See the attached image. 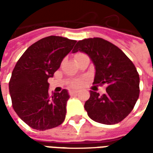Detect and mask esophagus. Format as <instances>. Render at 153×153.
Wrapping results in <instances>:
<instances>
[{"instance_id": "34e87169", "label": "esophagus", "mask_w": 153, "mask_h": 153, "mask_svg": "<svg viewBox=\"0 0 153 153\" xmlns=\"http://www.w3.org/2000/svg\"><path fill=\"white\" fill-rule=\"evenodd\" d=\"M77 93H78V92H77L76 90H70V96H76Z\"/></svg>"}]
</instances>
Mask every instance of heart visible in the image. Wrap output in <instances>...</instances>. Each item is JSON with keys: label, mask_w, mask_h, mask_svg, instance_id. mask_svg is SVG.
<instances>
[{"label": "heart", "mask_w": 153, "mask_h": 153, "mask_svg": "<svg viewBox=\"0 0 153 153\" xmlns=\"http://www.w3.org/2000/svg\"><path fill=\"white\" fill-rule=\"evenodd\" d=\"M79 55H82V54H78V55H76L75 56H79ZM81 84H82V82H81V81H74V82H73V83H72V86L79 87Z\"/></svg>", "instance_id": "b5f03b06"}]
</instances>
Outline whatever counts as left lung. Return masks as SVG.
<instances>
[{"instance_id": "left-lung-1", "label": "left lung", "mask_w": 153, "mask_h": 153, "mask_svg": "<svg viewBox=\"0 0 153 153\" xmlns=\"http://www.w3.org/2000/svg\"><path fill=\"white\" fill-rule=\"evenodd\" d=\"M83 52L94 65L93 83L106 85L102 96L90 91L84 108L93 120L114 125L123 120L134 109L139 96V75L134 65L119 47L100 38L79 41L73 53Z\"/></svg>"}]
</instances>
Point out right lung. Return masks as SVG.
Instances as JSON below:
<instances>
[{
  "label": "right lung",
  "mask_w": 153,
  "mask_h": 153,
  "mask_svg": "<svg viewBox=\"0 0 153 153\" xmlns=\"http://www.w3.org/2000/svg\"><path fill=\"white\" fill-rule=\"evenodd\" d=\"M77 41L49 36L25 51L12 72L9 90L16 114L31 128L46 130L61 125L66 115L70 95L48 93L47 80L52 78Z\"/></svg>",
  "instance_id": "1"
}]
</instances>
